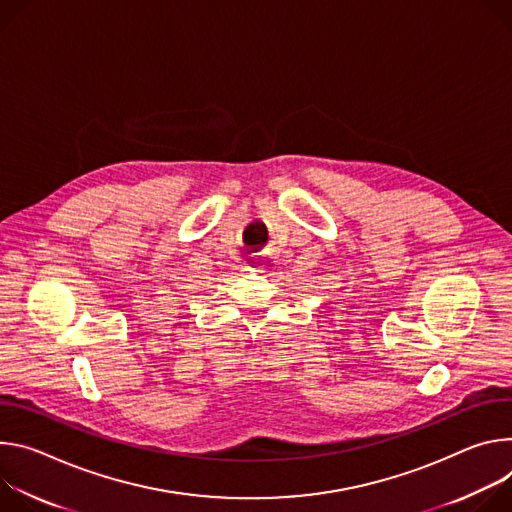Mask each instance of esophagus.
I'll return each mask as SVG.
<instances>
[{"label": "esophagus", "mask_w": 512, "mask_h": 512, "mask_svg": "<svg viewBox=\"0 0 512 512\" xmlns=\"http://www.w3.org/2000/svg\"><path fill=\"white\" fill-rule=\"evenodd\" d=\"M268 264V256L264 252H256V254H250L248 260H246V268L252 270V272H260L264 266Z\"/></svg>", "instance_id": "1"}]
</instances>
